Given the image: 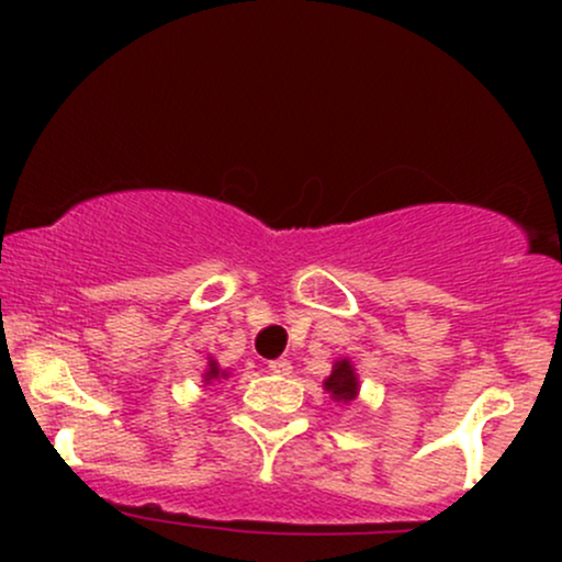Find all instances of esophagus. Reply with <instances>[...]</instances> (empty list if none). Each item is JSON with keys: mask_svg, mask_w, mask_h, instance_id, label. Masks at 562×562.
<instances>
[{"mask_svg": "<svg viewBox=\"0 0 562 562\" xmlns=\"http://www.w3.org/2000/svg\"><path fill=\"white\" fill-rule=\"evenodd\" d=\"M290 370H293V364H290L288 359H274V362H269V372H272V375H290Z\"/></svg>", "mask_w": 562, "mask_h": 562, "instance_id": "1", "label": "esophagus"}]
</instances>
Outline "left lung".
I'll list each match as a JSON object with an SVG mask.
<instances>
[{
	"mask_svg": "<svg viewBox=\"0 0 562 562\" xmlns=\"http://www.w3.org/2000/svg\"><path fill=\"white\" fill-rule=\"evenodd\" d=\"M325 391L330 393L333 402H338V404H351L353 398H357L359 378H357V370H353V364L348 362V359H338V362L333 364L330 378L325 380Z\"/></svg>",
	"mask_w": 562,
	"mask_h": 562,
	"instance_id": "8db88e82",
	"label": "left lung"
}]
</instances>
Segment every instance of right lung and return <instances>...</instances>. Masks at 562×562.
Returning a JSON list of instances; mask_svg holds the SVG:
<instances>
[{"label":"right lung","instance_id":"1","mask_svg":"<svg viewBox=\"0 0 562 562\" xmlns=\"http://www.w3.org/2000/svg\"><path fill=\"white\" fill-rule=\"evenodd\" d=\"M222 378H229V372L222 370V367L216 364V359H211L209 370H205V375H203V383H205V385L216 383V380H222Z\"/></svg>","mask_w":562,"mask_h":562}]
</instances>
